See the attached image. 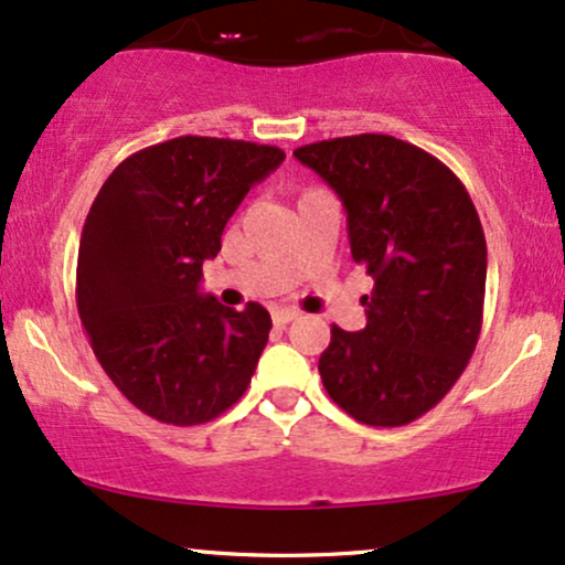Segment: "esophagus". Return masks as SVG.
<instances>
[{"label": "esophagus", "instance_id": "obj_1", "mask_svg": "<svg viewBox=\"0 0 565 565\" xmlns=\"http://www.w3.org/2000/svg\"><path fill=\"white\" fill-rule=\"evenodd\" d=\"M297 319V310H289V308H281V310H274V323L276 327H287L289 321Z\"/></svg>", "mask_w": 565, "mask_h": 565}]
</instances>
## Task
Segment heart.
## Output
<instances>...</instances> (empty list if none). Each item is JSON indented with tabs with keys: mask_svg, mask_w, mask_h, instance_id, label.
Returning <instances> with one entry per match:
<instances>
[{
	"mask_svg": "<svg viewBox=\"0 0 565 565\" xmlns=\"http://www.w3.org/2000/svg\"><path fill=\"white\" fill-rule=\"evenodd\" d=\"M310 191H316V188H308V191H305V193H310Z\"/></svg>",
	"mask_w": 565,
	"mask_h": 565,
	"instance_id": "heart-1",
	"label": "heart"
}]
</instances>
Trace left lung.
<instances>
[{"instance_id": "left-lung-1", "label": "left lung", "mask_w": 565, "mask_h": 565, "mask_svg": "<svg viewBox=\"0 0 565 565\" xmlns=\"http://www.w3.org/2000/svg\"><path fill=\"white\" fill-rule=\"evenodd\" d=\"M348 212L350 255L374 278L366 327H332L319 359L329 398L359 423H414L451 391L483 323L486 236L444 161L391 135L300 146Z\"/></svg>"}]
</instances>
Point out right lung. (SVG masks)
I'll return each mask as SVG.
<instances>
[{"label":"right lung","mask_w":565,"mask_h":565,"mask_svg":"<svg viewBox=\"0 0 565 565\" xmlns=\"http://www.w3.org/2000/svg\"><path fill=\"white\" fill-rule=\"evenodd\" d=\"M281 161L276 146L183 135L127 157L89 206L76 260L82 327L119 393L159 423L204 425L249 387L270 313L201 295V265Z\"/></svg>","instance_id":"1"}]
</instances>
